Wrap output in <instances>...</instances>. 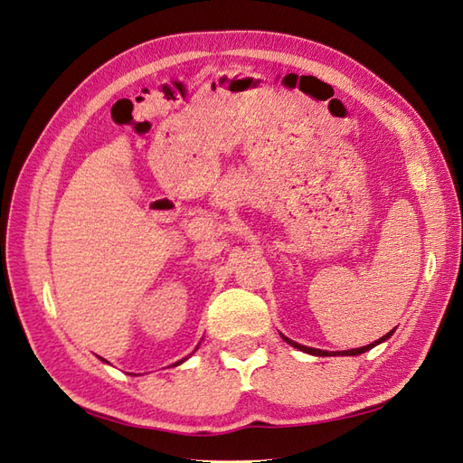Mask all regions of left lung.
<instances>
[{"mask_svg": "<svg viewBox=\"0 0 463 463\" xmlns=\"http://www.w3.org/2000/svg\"><path fill=\"white\" fill-rule=\"evenodd\" d=\"M394 330H391L387 335H383V337H379L377 342H373V344H369V345H364V347H357V349H347V352H344V354H340V355H359V354H364V352H367V349H371L373 345H377V344H381V342H385L387 337H391V334H392ZM283 340L287 342V344H290L292 347H297V349H300V352H307V354H312V355H320V357H326V355H332L330 352H324V349H314V347H307V345H300V344H297V342H290L288 337H285L283 335Z\"/></svg>", "mask_w": 463, "mask_h": 463, "instance_id": "obj_1", "label": "left lung"}]
</instances>
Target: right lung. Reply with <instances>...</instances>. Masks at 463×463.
Masks as SVG:
<instances>
[{
    "instance_id": "1",
    "label": "right lung",
    "mask_w": 463,
    "mask_h": 463,
    "mask_svg": "<svg viewBox=\"0 0 463 463\" xmlns=\"http://www.w3.org/2000/svg\"><path fill=\"white\" fill-rule=\"evenodd\" d=\"M178 364H180V362H178ZM178 364H176V365H178Z\"/></svg>"
}]
</instances>
